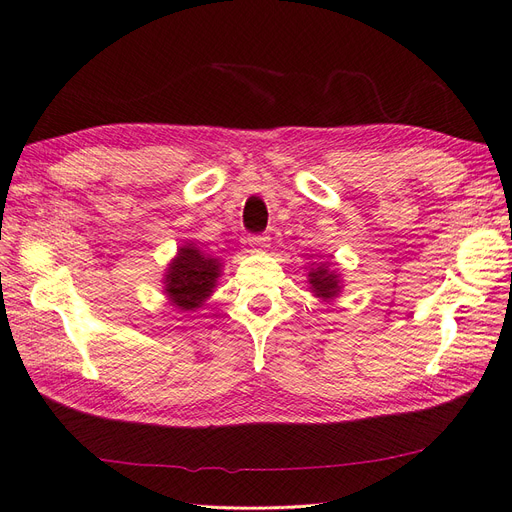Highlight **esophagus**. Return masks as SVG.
<instances>
[{"label":"esophagus","instance_id":"1","mask_svg":"<svg viewBox=\"0 0 512 512\" xmlns=\"http://www.w3.org/2000/svg\"><path fill=\"white\" fill-rule=\"evenodd\" d=\"M247 245H250L254 252H265L269 247V237L267 235H250L247 237Z\"/></svg>","mask_w":512,"mask_h":512}]
</instances>
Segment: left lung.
Segmentation results:
<instances>
[{
	"label": "left lung",
	"mask_w": 512,
	"mask_h": 512,
	"mask_svg": "<svg viewBox=\"0 0 512 512\" xmlns=\"http://www.w3.org/2000/svg\"><path fill=\"white\" fill-rule=\"evenodd\" d=\"M309 286H312L314 297L322 299V301H331L335 299L339 290H342V282H339V275L335 271L329 269V265H316L309 269L307 273Z\"/></svg>",
	"instance_id": "8db88e82"
}]
</instances>
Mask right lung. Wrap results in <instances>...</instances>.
<instances>
[{"mask_svg": "<svg viewBox=\"0 0 512 512\" xmlns=\"http://www.w3.org/2000/svg\"><path fill=\"white\" fill-rule=\"evenodd\" d=\"M222 271V262L188 243L179 247L164 275V292L181 312H194L211 297Z\"/></svg>", "mask_w": 512, "mask_h": 512, "instance_id": "obj_1", "label": "right lung"}]
</instances>
